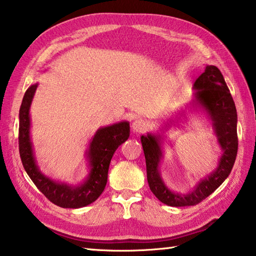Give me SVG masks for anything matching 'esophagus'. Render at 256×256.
I'll use <instances>...</instances> for the list:
<instances>
[{
	"label": "esophagus",
	"instance_id": "1",
	"mask_svg": "<svg viewBox=\"0 0 256 256\" xmlns=\"http://www.w3.org/2000/svg\"><path fill=\"white\" fill-rule=\"evenodd\" d=\"M148 128V124H146L144 120L138 118L132 123V131L134 133H142L146 132Z\"/></svg>",
	"mask_w": 256,
	"mask_h": 256
}]
</instances>
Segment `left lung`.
Returning <instances> with one entry per match:
<instances>
[{"label":"left lung","instance_id":"8db88e82","mask_svg":"<svg viewBox=\"0 0 256 256\" xmlns=\"http://www.w3.org/2000/svg\"><path fill=\"white\" fill-rule=\"evenodd\" d=\"M193 89L196 92L190 105L196 110L200 108L206 112L222 154L216 170L198 182L193 190L186 193L174 192L164 183L159 172L162 159V136L159 133L142 136L141 144L146 157L149 188L160 202L170 206H196L204 200L230 174L237 156V112L222 72L214 66H206L204 72L194 82ZM172 122L174 120H170V123ZM170 123H167L168 126Z\"/></svg>","mask_w":256,"mask_h":256}]
</instances>
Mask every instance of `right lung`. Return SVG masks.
I'll return each instance as SVG.
<instances>
[{"instance_id":"right-lung-1","label":"right lung","mask_w":256,"mask_h":256,"mask_svg":"<svg viewBox=\"0 0 256 256\" xmlns=\"http://www.w3.org/2000/svg\"><path fill=\"white\" fill-rule=\"evenodd\" d=\"M38 84L26 92L19 110V152L24 170L37 188L50 202L60 208L78 209L90 204L105 190L108 168L112 154L130 136V123L126 120L97 130L86 151L89 174L79 185H70L54 180L40 170L30 138V106Z\"/></svg>"}]
</instances>
